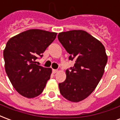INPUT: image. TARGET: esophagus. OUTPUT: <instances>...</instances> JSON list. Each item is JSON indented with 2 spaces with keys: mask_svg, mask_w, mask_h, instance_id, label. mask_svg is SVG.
<instances>
[{
  "mask_svg": "<svg viewBox=\"0 0 120 120\" xmlns=\"http://www.w3.org/2000/svg\"><path fill=\"white\" fill-rule=\"evenodd\" d=\"M58 71L57 69H52V73H54V74L58 73Z\"/></svg>",
  "mask_w": 120,
  "mask_h": 120,
  "instance_id": "obj_1",
  "label": "esophagus"
}]
</instances>
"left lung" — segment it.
<instances>
[{"instance_id": "obj_1", "label": "left lung", "mask_w": 120, "mask_h": 120, "mask_svg": "<svg viewBox=\"0 0 120 120\" xmlns=\"http://www.w3.org/2000/svg\"><path fill=\"white\" fill-rule=\"evenodd\" d=\"M58 40L69 59L75 64L65 71V80L58 84L61 94L68 100L79 102L87 98L100 82L107 62L105 47L83 30L59 33Z\"/></svg>"}]
</instances>
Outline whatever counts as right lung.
Segmentation results:
<instances>
[{"label":"right lung","mask_w":120,"mask_h":120,"mask_svg":"<svg viewBox=\"0 0 120 120\" xmlns=\"http://www.w3.org/2000/svg\"><path fill=\"white\" fill-rule=\"evenodd\" d=\"M56 33L38 29L22 32L8 41L4 50L5 70L12 86L27 98L40 95L52 73L51 68L38 65V57L56 37Z\"/></svg>","instance_id":"1"}]
</instances>
